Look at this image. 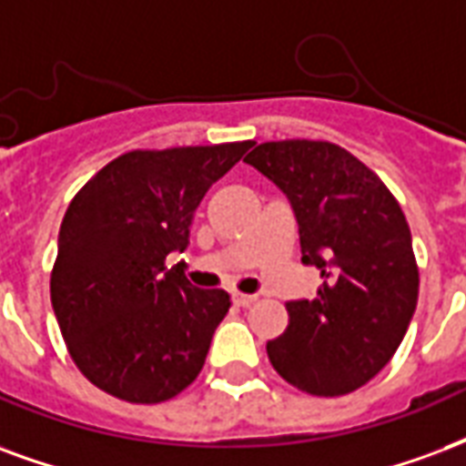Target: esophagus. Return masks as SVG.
Instances as JSON below:
<instances>
[{
  "label": "esophagus",
  "instance_id": "34e87169",
  "mask_svg": "<svg viewBox=\"0 0 466 466\" xmlns=\"http://www.w3.org/2000/svg\"><path fill=\"white\" fill-rule=\"evenodd\" d=\"M232 301L237 303V306H251V303L257 301V296L254 294H234Z\"/></svg>",
  "mask_w": 466,
  "mask_h": 466
}]
</instances>
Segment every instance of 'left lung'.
I'll use <instances>...</instances> for the list:
<instances>
[{
    "mask_svg": "<svg viewBox=\"0 0 466 466\" xmlns=\"http://www.w3.org/2000/svg\"><path fill=\"white\" fill-rule=\"evenodd\" d=\"M244 163L284 192L301 261L323 279L311 301L286 303L289 329L267 343L268 360L303 392L358 390L390 363L417 306L420 274L398 199L333 143H261Z\"/></svg>",
    "mask_w": 466,
    "mask_h": 466,
    "instance_id": "obj_1",
    "label": "left lung"
}]
</instances>
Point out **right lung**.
I'll list each match as a JSON object with an SVG mask.
<instances>
[{"instance_id":"add662e5","label":"right lung","mask_w":466,"mask_h":466,"mask_svg":"<svg viewBox=\"0 0 466 466\" xmlns=\"http://www.w3.org/2000/svg\"><path fill=\"white\" fill-rule=\"evenodd\" d=\"M249 147L251 140L133 150L68 205L51 303L68 353L96 388L153 405L199 375L229 294L192 286L165 259L187 249L207 189Z\"/></svg>"}]
</instances>
